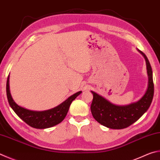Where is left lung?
<instances>
[{"mask_svg":"<svg viewBox=\"0 0 160 160\" xmlns=\"http://www.w3.org/2000/svg\"><path fill=\"white\" fill-rule=\"evenodd\" d=\"M138 51L146 59L148 75L147 91L140 100L127 106H116L92 91L93 100L91 112L93 117L98 123L110 129H122L132 125L147 111L152 103L154 95L152 68L146 54L141 50Z\"/></svg>","mask_w":160,"mask_h":160,"instance_id":"left-lung-1","label":"left lung"}]
</instances>
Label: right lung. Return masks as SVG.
<instances>
[{"label": "right lung", "instance_id": "add662e5", "mask_svg": "<svg viewBox=\"0 0 160 160\" xmlns=\"http://www.w3.org/2000/svg\"><path fill=\"white\" fill-rule=\"evenodd\" d=\"M6 92L8 102L16 114L31 127L36 129H46L57 125L63 120L67 115L72 101L82 92H78L68 97L65 101L55 108L44 111H33L19 106L11 97L9 87V75L6 84Z\"/></svg>", "mask_w": 160, "mask_h": 160}]
</instances>
